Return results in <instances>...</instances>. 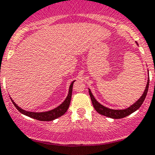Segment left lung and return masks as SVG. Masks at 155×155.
Wrapping results in <instances>:
<instances>
[{
	"instance_id": "obj_1",
	"label": "left lung",
	"mask_w": 155,
	"mask_h": 155,
	"mask_svg": "<svg viewBox=\"0 0 155 155\" xmlns=\"http://www.w3.org/2000/svg\"><path fill=\"white\" fill-rule=\"evenodd\" d=\"M149 79L147 82V84H146V89H145L144 93L142 95V97H140L133 105L130 106L128 108L124 109V110H113V109L107 108V107L103 106L102 105H101L100 103H99L96 99L94 98V97L93 96L92 93L90 89H89V94H90V97L91 99V102H92L93 105H94V108L97 110L98 113L100 114L104 115L105 117H110V118L113 119H121L124 118V117L128 116L131 114H132L133 112L136 111L137 109L140 108V107L142 105L143 102H144L145 98H146V95H147L148 90H149Z\"/></svg>"
}]
</instances>
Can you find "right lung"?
<instances>
[{
    "label": "right lung",
    "mask_w": 155,
    "mask_h": 155,
    "mask_svg": "<svg viewBox=\"0 0 155 155\" xmlns=\"http://www.w3.org/2000/svg\"><path fill=\"white\" fill-rule=\"evenodd\" d=\"M71 83V85H70V88H69V93H68V95L67 97V98L65 99V100L64 101L62 104L59 105L58 107H56L55 109L51 110H49V111L47 112H41V113H35V112H30V111H26V110H23V109L21 108L13 102V100L11 99L12 100L13 105L15 106L16 108L21 112V113L23 114L26 115V116H28L31 117V118L35 119V120H40V121H52V120H55V119H57L58 117H60L61 116H62L64 114H65V112L68 110V107H69L70 103H71V97H72V91H73V82Z\"/></svg>",
    "instance_id": "add662e5"
}]
</instances>
